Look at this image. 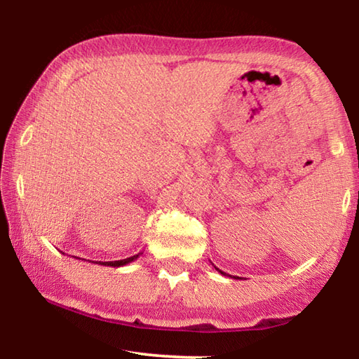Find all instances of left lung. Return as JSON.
Listing matches in <instances>:
<instances>
[{
	"mask_svg": "<svg viewBox=\"0 0 359 359\" xmlns=\"http://www.w3.org/2000/svg\"><path fill=\"white\" fill-rule=\"evenodd\" d=\"M214 267H215V266H214ZM215 269H217L218 272H220V274H222V276H228V274H226V272H223V271H220V269H218V267H215ZM234 278H239V277H234Z\"/></svg>",
	"mask_w": 359,
	"mask_h": 359,
	"instance_id": "obj_1",
	"label": "left lung"
}]
</instances>
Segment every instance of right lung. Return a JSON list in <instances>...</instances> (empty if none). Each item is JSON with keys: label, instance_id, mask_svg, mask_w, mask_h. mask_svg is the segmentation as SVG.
I'll return each instance as SVG.
<instances>
[{"label": "right lung", "instance_id": "right-lung-1", "mask_svg": "<svg viewBox=\"0 0 359 359\" xmlns=\"http://www.w3.org/2000/svg\"><path fill=\"white\" fill-rule=\"evenodd\" d=\"M141 255H142V252L135 255V257H130V258H125V259H120V261H104V263H102V261H100V264H101V266H111V267L126 266V264L133 263V261H135V259H137L139 257H141ZM96 264H98V261H96Z\"/></svg>", "mask_w": 359, "mask_h": 359}]
</instances>
